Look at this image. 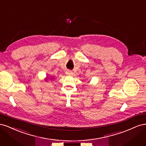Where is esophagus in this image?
<instances>
[{
  "mask_svg": "<svg viewBox=\"0 0 146 146\" xmlns=\"http://www.w3.org/2000/svg\"><path fill=\"white\" fill-rule=\"evenodd\" d=\"M66 74L68 75V76H71V75H72V72L71 71V70H68L67 71H66Z\"/></svg>",
  "mask_w": 146,
  "mask_h": 146,
  "instance_id": "obj_1",
  "label": "esophagus"
}]
</instances>
